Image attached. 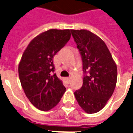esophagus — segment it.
Masks as SVG:
<instances>
[{
    "mask_svg": "<svg viewBox=\"0 0 133 133\" xmlns=\"http://www.w3.org/2000/svg\"><path fill=\"white\" fill-rule=\"evenodd\" d=\"M64 81H65L66 83H68V84H69V83H70V78H69V77L64 78Z\"/></svg>",
    "mask_w": 133,
    "mask_h": 133,
    "instance_id": "34e87169",
    "label": "esophagus"
}]
</instances>
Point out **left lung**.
Masks as SVG:
<instances>
[{
  "instance_id": "obj_1",
  "label": "left lung",
  "mask_w": 133,
  "mask_h": 133,
  "mask_svg": "<svg viewBox=\"0 0 133 133\" xmlns=\"http://www.w3.org/2000/svg\"><path fill=\"white\" fill-rule=\"evenodd\" d=\"M81 53L83 86L74 95L79 105L93 114L103 108L116 87L117 68L105 42L89 30H71Z\"/></svg>"
}]
</instances>
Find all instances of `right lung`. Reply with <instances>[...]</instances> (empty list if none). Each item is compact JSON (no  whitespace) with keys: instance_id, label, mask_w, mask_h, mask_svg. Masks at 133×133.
Instances as JSON below:
<instances>
[{"instance_id":"1","label":"right lung","mask_w":133,"mask_h":133,"mask_svg":"<svg viewBox=\"0 0 133 133\" xmlns=\"http://www.w3.org/2000/svg\"><path fill=\"white\" fill-rule=\"evenodd\" d=\"M70 38V30H49L34 38L23 54L18 65L21 84L30 101L40 110L54 108L65 92L54 74L53 57Z\"/></svg>"}]
</instances>
